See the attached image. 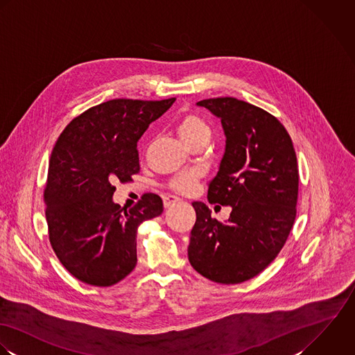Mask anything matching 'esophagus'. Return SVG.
Returning <instances> with one entry per match:
<instances>
[{
  "instance_id": "34e87169",
  "label": "esophagus",
  "mask_w": 355,
  "mask_h": 355,
  "mask_svg": "<svg viewBox=\"0 0 355 355\" xmlns=\"http://www.w3.org/2000/svg\"><path fill=\"white\" fill-rule=\"evenodd\" d=\"M180 200H181V199H180V198H177V196L167 195V196H164V198H163V205H164V207H166V209H168V207L174 206L175 203H178Z\"/></svg>"
}]
</instances>
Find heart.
I'll use <instances>...</instances> for the list:
<instances>
[{"label": "heart", "mask_w": 355, "mask_h": 355, "mask_svg": "<svg viewBox=\"0 0 355 355\" xmlns=\"http://www.w3.org/2000/svg\"><path fill=\"white\" fill-rule=\"evenodd\" d=\"M177 132L188 145H193L195 142L210 139L211 136L209 123L196 114L182 115L177 122ZM199 177L195 173H184L170 180L167 187L178 193H189L195 189Z\"/></svg>", "instance_id": "b5f03b06"}]
</instances>
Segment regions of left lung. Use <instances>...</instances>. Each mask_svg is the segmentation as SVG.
<instances>
[{
  "label": "left lung",
  "instance_id": "left-lung-1",
  "mask_svg": "<svg viewBox=\"0 0 355 355\" xmlns=\"http://www.w3.org/2000/svg\"><path fill=\"white\" fill-rule=\"evenodd\" d=\"M210 110L226 136L218 174L209 185L211 205L230 206L226 222L193 202L196 222L188 258L203 277L219 284L247 282L279 255L296 216L299 170L283 123L268 111L216 97L198 103Z\"/></svg>",
  "mask_w": 355,
  "mask_h": 355
}]
</instances>
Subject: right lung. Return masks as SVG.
Masks as SVG:
<instances>
[{
    "label": "right lung",
    "mask_w": 355,
    "mask_h": 355,
    "mask_svg": "<svg viewBox=\"0 0 355 355\" xmlns=\"http://www.w3.org/2000/svg\"><path fill=\"white\" fill-rule=\"evenodd\" d=\"M175 101L115 98L73 118L53 146L44 189L51 245L82 283L110 286L137 265V229L163 213L155 193L129 210L112 202L115 182L140 173L137 141Z\"/></svg>",
    "instance_id": "add662e5"
}]
</instances>
